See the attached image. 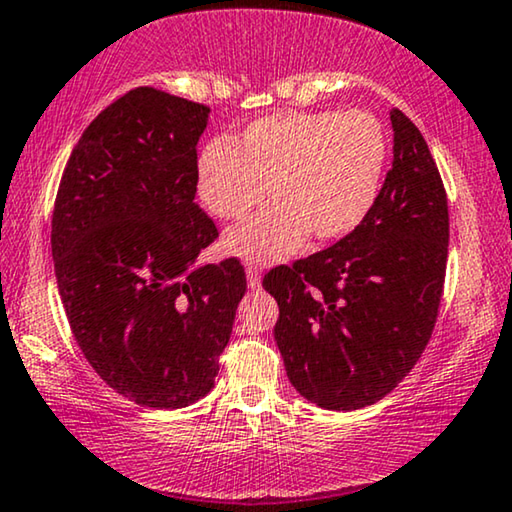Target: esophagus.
<instances>
[{
	"mask_svg": "<svg viewBox=\"0 0 512 512\" xmlns=\"http://www.w3.org/2000/svg\"><path fill=\"white\" fill-rule=\"evenodd\" d=\"M247 284L249 289H258V286H261V272H258V268H254V265H249L247 268Z\"/></svg>",
	"mask_w": 512,
	"mask_h": 512,
	"instance_id": "1",
	"label": "esophagus"
}]
</instances>
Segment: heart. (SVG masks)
I'll return each mask as SVG.
<instances>
[{
  "instance_id": "b5f03b06",
  "label": "heart",
  "mask_w": 512,
  "mask_h": 512,
  "mask_svg": "<svg viewBox=\"0 0 512 512\" xmlns=\"http://www.w3.org/2000/svg\"><path fill=\"white\" fill-rule=\"evenodd\" d=\"M387 158V132L368 111H282L249 123L235 144L209 142L198 156V191L216 216L240 221L270 186L275 202L230 230L223 247L275 263L310 235L333 242L354 233L380 195Z\"/></svg>"
}]
</instances>
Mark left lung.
Returning a JSON list of instances; mask_svg holds the SVG:
<instances>
[{"mask_svg": "<svg viewBox=\"0 0 512 512\" xmlns=\"http://www.w3.org/2000/svg\"><path fill=\"white\" fill-rule=\"evenodd\" d=\"M394 163L373 209L333 247L263 279L275 296V340L300 396L359 410L410 373L443 296L450 216L422 132L391 109Z\"/></svg>", "mask_w": 512, "mask_h": 512, "instance_id": "obj_1", "label": "left lung"}]
</instances>
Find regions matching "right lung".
<instances>
[{
  "label": "right lung",
  "mask_w": 512,
  "mask_h": 512,
  "mask_svg": "<svg viewBox=\"0 0 512 512\" xmlns=\"http://www.w3.org/2000/svg\"><path fill=\"white\" fill-rule=\"evenodd\" d=\"M209 107L135 88L83 132L62 174L51 251L69 326L95 373L137 405L186 408L214 387L247 291L195 205Z\"/></svg>",
  "instance_id": "obj_1"
}]
</instances>
